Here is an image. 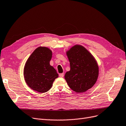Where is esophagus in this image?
Returning a JSON list of instances; mask_svg holds the SVG:
<instances>
[{
  "label": "esophagus",
  "mask_w": 126,
  "mask_h": 126,
  "mask_svg": "<svg viewBox=\"0 0 126 126\" xmlns=\"http://www.w3.org/2000/svg\"><path fill=\"white\" fill-rule=\"evenodd\" d=\"M59 76L60 78H63L64 77V73H61L59 74Z\"/></svg>",
  "instance_id": "obj_1"
}]
</instances>
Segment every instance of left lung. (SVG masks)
<instances>
[{
    "label": "left lung",
    "mask_w": 126,
    "mask_h": 126,
    "mask_svg": "<svg viewBox=\"0 0 126 126\" xmlns=\"http://www.w3.org/2000/svg\"><path fill=\"white\" fill-rule=\"evenodd\" d=\"M70 70L64 76L68 86L76 93L91 88L97 80L99 67L95 58L83 46L76 44L66 51Z\"/></svg>",
    "instance_id": "8db88e82"
}]
</instances>
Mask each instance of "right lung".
Returning <instances> with one entry per match:
<instances>
[{"mask_svg":"<svg viewBox=\"0 0 126 126\" xmlns=\"http://www.w3.org/2000/svg\"><path fill=\"white\" fill-rule=\"evenodd\" d=\"M52 52L49 48L39 47L28 59L23 70L26 83L32 90L44 93L49 91L59 75L50 65Z\"/></svg>","mask_w":126,"mask_h":126,"instance_id":"add662e5","label":"right lung"}]
</instances>
